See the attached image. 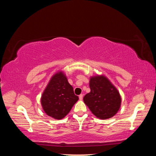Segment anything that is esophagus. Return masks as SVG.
Here are the masks:
<instances>
[{
    "label": "esophagus",
    "mask_w": 156,
    "mask_h": 156,
    "mask_svg": "<svg viewBox=\"0 0 156 156\" xmlns=\"http://www.w3.org/2000/svg\"><path fill=\"white\" fill-rule=\"evenodd\" d=\"M83 94H80V96H79V99H80V100H83Z\"/></svg>",
    "instance_id": "esophagus-1"
}]
</instances>
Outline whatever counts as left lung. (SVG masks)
<instances>
[{"label": "left lung", "instance_id": "8db88e82", "mask_svg": "<svg viewBox=\"0 0 156 156\" xmlns=\"http://www.w3.org/2000/svg\"><path fill=\"white\" fill-rule=\"evenodd\" d=\"M89 87L91 91L83 100L93 114L102 120L115 115L121 104V97L115 87L104 76L91 77Z\"/></svg>", "mask_w": 156, "mask_h": 156}]
</instances>
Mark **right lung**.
<instances>
[{"instance_id":"right-lung-1","label":"right lung","mask_w":156,"mask_h":156,"mask_svg":"<svg viewBox=\"0 0 156 156\" xmlns=\"http://www.w3.org/2000/svg\"><path fill=\"white\" fill-rule=\"evenodd\" d=\"M78 97L62 72L52 76L41 97V104L47 115L57 120L65 117Z\"/></svg>"}]
</instances>
